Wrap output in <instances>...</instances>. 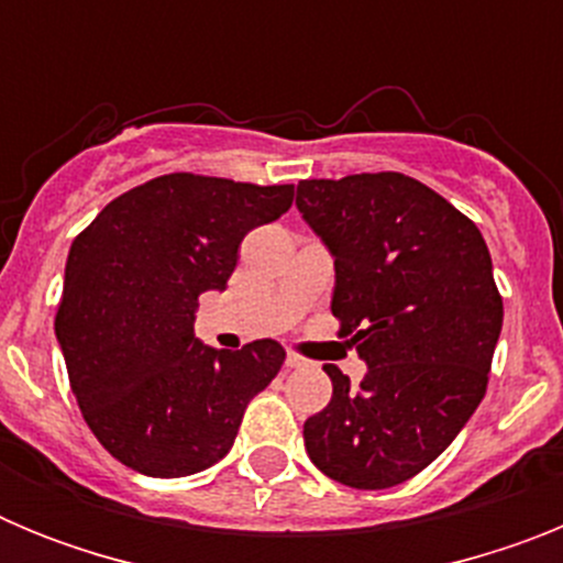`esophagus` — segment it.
I'll return each mask as SVG.
<instances>
[{"label":"esophagus","instance_id":"1","mask_svg":"<svg viewBox=\"0 0 563 563\" xmlns=\"http://www.w3.org/2000/svg\"><path fill=\"white\" fill-rule=\"evenodd\" d=\"M285 366H287V369H307V366H310V361H307V357H301V355H296V352H287Z\"/></svg>","mask_w":563,"mask_h":563}]
</instances>
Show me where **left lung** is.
I'll use <instances>...</instances> for the list:
<instances>
[{
	"instance_id": "8db88e82",
	"label": "left lung",
	"mask_w": 563,
	"mask_h": 563,
	"mask_svg": "<svg viewBox=\"0 0 563 563\" xmlns=\"http://www.w3.org/2000/svg\"><path fill=\"white\" fill-rule=\"evenodd\" d=\"M296 206L335 258L338 335L366 361L361 386L324 366L332 400L305 422L312 465L383 490L449 449L487 389L501 296L479 228L397 172L301 180Z\"/></svg>"
}]
</instances>
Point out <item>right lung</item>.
I'll return each mask as SVG.
<instances>
[{
    "label": "right lung",
    "instance_id": "right-lung-1",
    "mask_svg": "<svg viewBox=\"0 0 563 563\" xmlns=\"http://www.w3.org/2000/svg\"><path fill=\"white\" fill-rule=\"evenodd\" d=\"M292 186L163 174L109 202L76 236L56 338L103 449L146 476H188L231 451L282 343L213 350L194 335L200 296L225 290L247 231L278 220Z\"/></svg>",
    "mask_w": 563,
    "mask_h": 563
}]
</instances>
